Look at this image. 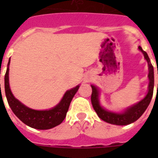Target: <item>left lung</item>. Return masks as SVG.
<instances>
[{
	"mask_svg": "<svg viewBox=\"0 0 158 158\" xmlns=\"http://www.w3.org/2000/svg\"><path fill=\"white\" fill-rule=\"evenodd\" d=\"M143 54L144 55L145 59L147 60L148 63V69H149V74H148V79H149V85H148V93L147 96L139 102L136 105L133 106L130 108H128L125 112L122 114H117V113L110 112L105 110L99 104L98 100V90L94 85H92V95L91 102L92 105L94 106V109L97 112L99 118L106 121V122L113 124L117 125H130L131 123L135 122L143 114L146 109L149 105L151 99L153 94V87H154V72H153V66L151 64L150 59L147 52L143 50L141 47H139ZM158 74V72H157Z\"/></svg>",
	"mask_w": 158,
	"mask_h": 158,
	"instance_id": "obj_1",
	"label": "left lung"
}]
</instances>
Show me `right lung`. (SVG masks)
<instances>
[{
  "mask_svg": "<svg viewBox=\"0 0 158 158\" xmlns=\"http://www.w3.org/2000/svg\"><path fill=\"white\" fill-rule=\"evenodd\" d=\"M10 61V60L8 62L7 69L5 74V91L8 104L10 106L12 111L15 113V115L25 125L38 130H48L60 125L65 118L72 98H74V94H76L79 89V85L74 89L68 90L64 94L60 102L52 109L46 110H33L21 103L11 93L9 85Z\"/></svg>",
  "mask_w": 158,
  "mask_h": 158,
  "instance_id": "add662e5",
  "label": "right lung"
}]
</instances>
